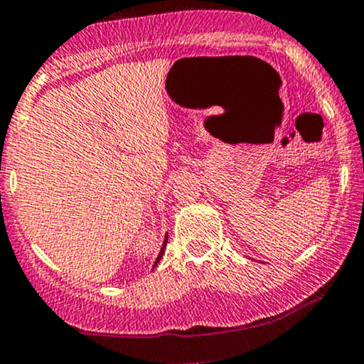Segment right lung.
I'll list each match as a JSON object with an SVG mask.
<instances>
[{
	"mask_svg": "<svg viewBox=\"0 0 364 364\" xmlns=\"http://www.w3.org/2000/svg\"><path fill=\"white\" fill-rule=\"evenodd\" d=\"M166 243H168V237H166V240H164V243H162L161 253H159V257H157V260H156V263H154V267H156V265H157V263H159V260H161V258H162V255H164V250H166Z\"/></svg>",
	"mask_w": 364,
	"mask_h": 364,
	"instance_id": "1",
	"label": "right lung"
}]
</instances>
